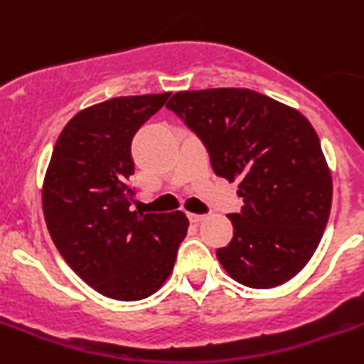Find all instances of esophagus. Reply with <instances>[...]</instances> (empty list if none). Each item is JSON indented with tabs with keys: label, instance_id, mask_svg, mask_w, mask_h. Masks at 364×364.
Here are the masks:
<instances>
[{
	"label": "esophagus",
	"instance_id": "1",
	"mask_svg": "<svg viewBox=\"0 0 364 364\" xmlns=\"http://www.w3.org/2000/svg\"><path fill=\"white\" fill-rule=\"evenodd\" d=\"M188 219H190V223L198 224L205 219V215H201V213H188Z\"/></svg>",
	"mask_w": 364,
	"mask_h": 364
}]
</instances>
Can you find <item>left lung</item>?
Masks as SVG:
<instances>
[{
    "label": "left lung",
    "instance_id": "obj_1",
    "mask_svg": "<svg viewBox=\"0 0 364 364\" xmlns=\"http://www.w3.org/2000/svg\"><path fill=\"white\" fill-rule=\"evenodd\" d=\"M166 107L196 132L217 176L239 179L233 239L217 250L239 284L269 289L311 260L327 226L332 178L311 122L246 87L179 91Z\"/></svg>",
    "mask_w": 364,
    "mask_h": 364
}]
</instances>
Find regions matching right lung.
Listing matches in <instances>:
<instances>
[{"mask_svg":"<svg viewBox=\"0 0 364 364\" xmlns=\"http://www.w3.org/2000/svg\"><path fill=\"white\" fill-rule=\"evenodd\" d=\"M168 97H118L77 113L44 176L43 212L53 244L87 285L114 300L154 294L188 230L183 212H131V141Z\"/></svg>","mask_w":364,"mask_h":364,"instance_id":"right-lung-1","label":"right lung"}]
</instances>
